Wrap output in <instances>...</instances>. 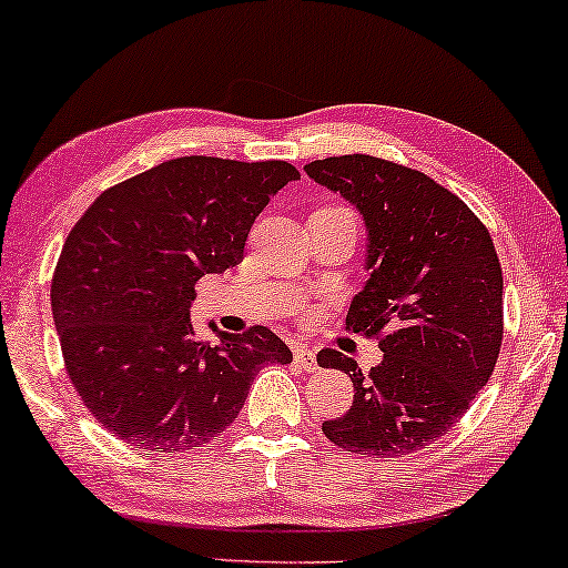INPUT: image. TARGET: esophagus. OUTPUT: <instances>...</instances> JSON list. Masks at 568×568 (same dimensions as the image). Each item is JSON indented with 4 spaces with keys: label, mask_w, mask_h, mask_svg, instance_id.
<instances>
[{
    "label": "esophagus",
    "mask_w": 568,
    "mask_h": 568,
    "mask_svg": "<svg viewBox=\"0 0 568 568\" xmlns=\"http://www.w3.org/2000/svg\"><path fill=\"white\" fill-rule=\"evenodd\" d=\"M294 362H297L300 367L307 369V372H315V369H317L315 352H313V348H310L307 344H297V346H294Z\"/></svg>",
    "instance_id": "obj_1"
}]
</instances>
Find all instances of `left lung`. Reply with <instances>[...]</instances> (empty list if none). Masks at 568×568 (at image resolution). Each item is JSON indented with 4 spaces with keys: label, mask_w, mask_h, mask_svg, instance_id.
<instances>
[{
    "label": "left lung",
    "mask_w": 568,
    "mask_h": 568,
    "mask_svg": "<svg viewBox=\"0 0 568 568\" xmlns=\"http://www.w3.org/2000/svg\"><path fill=\"white\" fill-rule=\"evenodd\" d=\"M305 170L364 216L369 278L346 331L375 336L385 354L367 375L336 348L317 354L354 383L352 408L323 434L348 453L403 457L453 429L491 377L504 336L499 255L465 201L418 170L369 154Z\"/></svg>",
    "instance_id": "8db88e82"
}]
</instances>
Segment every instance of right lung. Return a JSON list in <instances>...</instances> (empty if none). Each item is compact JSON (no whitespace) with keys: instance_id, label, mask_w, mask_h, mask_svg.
I'll return each mask as SVG.
<instances>
[{"instance_id":"right-lung-1","label":"right lung","mask_w":568,"mask_h":568,"mask_svg":"<svg viewBox=\"0 0 568 568\" xmlns=\"http://www.w3.org/2000/svg\"><path fill=\"white\" fill-rule=\"evenodd\" d=\"M297 178L284 160H168L100 193L69 232L53 323L74 390L113 437L152 453L206 445L235 422L255 372L292 362L263 325L201 338L191 302L199 278L243 261L255 216Z\"/></svg>"}]
</instances>
